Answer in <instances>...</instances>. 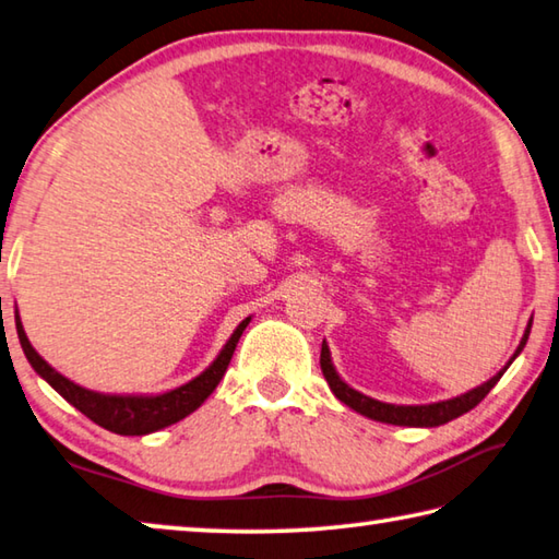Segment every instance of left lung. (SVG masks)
<instances>
[{
    "mask_svg": "<svg viewBox=\"0 0 559 559\" xmlns=\"http://www.w3.org/2000/svg\"><path fill=\"white\" fill-rule=\"evenodd\" d=\"M531 328H533V318L527 320V328L523 332L521 344L513 352V357L506 361V367L499 373H496V377H491L489 381H484L481 385H476V389H472V391H466L462 395H454V399H448V401H438V403L395 405V403L377 401V399H371V395H364L361 391L352 389L347 381H342L337 369H334L328 342H322L320 367H322V377H324V381L330 383L332 393L337 395V399L344 405H349L352 411H357L361 415H367V418L379 420V423L403 425V428H438V425H444V423H450L454 418H460V415H464V413H469L474 405H479L484 401V395L489 393L496 383H499V379L503 377L506 369H509L513 359L523 352L527 337H531Z\"/></svg>",
    "mask_w": 559,
    "mask_h": 559,
    "instance_id": "8db88e82",
    "label": "left lung"
}]
</instances>
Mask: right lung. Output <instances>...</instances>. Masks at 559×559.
Segmentation results:
<instances>
[{
	"mask_svg": "<svg viewBox=\"0 0 559 559\" xmlns=\"http://www.w3.org/2000/svg\"><path fill=\"white\" fill-rule=\"evenodd\" d=\"M14 320H16L19 342H22V349L26 354L28 364H32L38 377L44 379L50 389L63 395L73 408L87 415L93 423L103 425V428L109 432L148 435V432L164 430L168 425H174L182 418H188L192 411H198L200 405L207 401V395L217 389V383L222 381V377H225L241 332H245L247 324L251 322V314L237 324V330L231 332V337L225 342V347L219 349L215 361H212L205 371L198 373V377L190 379L188 383L176 385V389L164 391V393H103V391L85 389V385L70 381L68 377H63V373L56 371L34 349V344L28 342L24 332L19 310L14 312Z\"/></svg>",
	"mask_w": 559,
	"mask_h": 559,
	"instance_id": "add662e5",
	"label": "right lung"
}]
</instances>
